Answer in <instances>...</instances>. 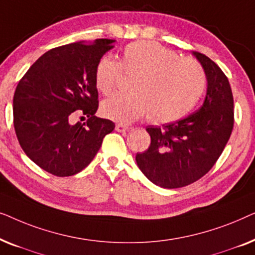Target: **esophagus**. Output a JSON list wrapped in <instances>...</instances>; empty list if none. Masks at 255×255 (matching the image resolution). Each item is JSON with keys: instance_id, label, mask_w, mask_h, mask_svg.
<instances>
[{"instance_id": "34e87169", "label": "esophagus", "mask_w": 255, "mask_h": 255, "mask_svg": "<svg viewBox=\"0 0 255 255\" xmlns=\"http://www.w3.org/2000/svg\"><path fill=\"white\" fill-rule=\"evenodd\" d=\"M116 131L117 132H127V131H128V127H127V125H123V124H117L116 125Z\"/></svg>"}]
</instances>
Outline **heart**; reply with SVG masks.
I'll use <instances>...</instances> for the list:
<instances>
[{"label": "heart", "instance_id": "heart-1", "mask_svg": "<svg viewBox=\"0 0 255 255\" xmlns=\"http://www.w3.org/2000/svg\"><path fill=\"white\" fill-rule=\"evenodd\" d=\"M133 74L130 93L115 94L101 104L106 118L128 124L148 115L154 123H169L186 116L205 88V73L196 60L181 58L155 41L140 40L124 47L118 62L104 55L95 67L96 89L113 92L121 71Z\"/></svg>", "mask_w": 255, "mask_h": 255}]
</instances>
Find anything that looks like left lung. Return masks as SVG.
<instances>
[{
	"instance_id": "1",
	"label": "left lung",
	"mask_w": 255,
	"mask_h": 255,
	"mask_svg": "<svg viewBox=\"0 0 255 255\" xmlns=\"http://www.w3.org/2000/svg\"><path fill=\"white\" fill-rule=\"evenodd\" d=\"M204 69L207 94L196 113L160 127H147L151 145L137 153L139 169L167 189L195 182L212 168L233 128V96L224 73L207 55L193 52Z\"/></svg>"
}]
</instances>
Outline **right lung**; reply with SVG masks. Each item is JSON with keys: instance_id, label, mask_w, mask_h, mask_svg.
Wrapping results in <instances>:
<instances>
[{"instance_id": "1", "label": "right lung", "mask_w": 255, "mask_h": 255, "mask_svg": "<svg viewBox=\"0 0 255 255\" xmlns=\"http://www.w3.org/2000/svg\"><path fill=\"white\" fill-rule=\"evenodd\" d=\"M114 39L78 41L52 48L29 68L13 95V127L20 147L32 161L57 176H71L92 162L109 120L96 117L97 62L113 48ZM75 111L89 117L71 123Z\"/></svg>"}]
</instances>
